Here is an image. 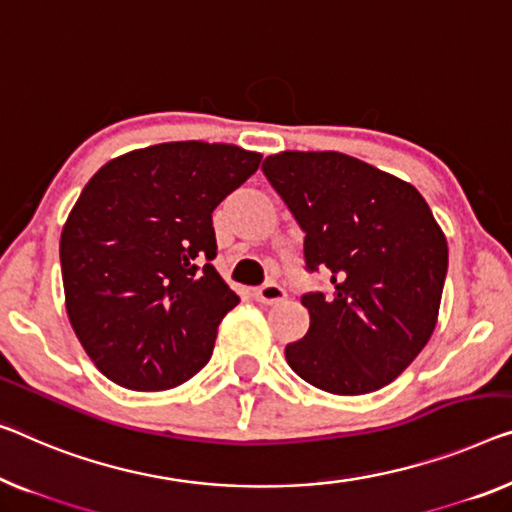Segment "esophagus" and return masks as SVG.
Masks as SVG:
<instances>
[{
  "mask_svg": "<svg viewBox=\"0 0 512 512\" xmlns=\"http://www.w3.org/2000/svg\"><path fill=\"white\" fill-rule=\"evenodd\" d=\"M285 289H282L280 285H276V282H266V285H262L255 292V299L259 301V303H264V305H271V303H278V301H282L285 299Z\"/></svg>",
  "mask_w": 512,
  "mask_h": 512,
  "instance_id": "34e87169",
  "label": "esophagus"
}]
</instances>
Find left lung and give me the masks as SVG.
<instances>
[{
  "label": "left lung",
  "instance_id": "left-lung-1",
  "mask_svg": "<svg viewBox=\"0 0 512 512\" xmlns=\"http://www.w3.org/2000/svg\"><path fill=\"white\" fill-rule=\"evenodd\" d=\"M262 170L305 232V266L335 287L301 296L310 329L285 347L289 368L333 395L379 391L437 326L444 232L411 183L340 151H280Z\"/></svg>",
  "mask_w": 512,
  "mask_h": 512
}]
</instances>
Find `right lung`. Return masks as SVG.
<instances>
[{"mask_svg":"<svg viewBox=\"0 0 512 512\" xmlns=\"http://www.w3.org/2000/svg\"><path fill=\"white\" fill-rule=\"evenodd\" d=\"M262 154L163 142L105 163L61 230L66 312L98 370L131 391H167L209 363L239 296L220 278L211 213Z\"/></svg>","mask_w":512,"mask_h":512,"instance_id":"right-lung-1","label":"right lung"}]
</instances>
